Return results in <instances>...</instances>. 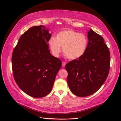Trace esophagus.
Returning <instances> with one entry per match:
<instances>
[{
  "label": "esophagus",
  "mask_w": 121,
  "mask_h": 121,
  "mask_svg": "<svg viewBox=\"0 0 121 121\" xmlns=\"http://www.w3.org/2000/svg\"><path fill=\"white\" fill-rule=\"evenodd\" d=\"M65 65H66V62H62V66L63 68H64L65 66Z\"/></svg>",
  "instance_id": "34e87169"
}]
</instances>
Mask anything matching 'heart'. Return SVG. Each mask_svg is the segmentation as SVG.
I'll use <instances>...</instances> for the list:
<instances>
[{
  "instance_id": "obj_1",
  "label": "heart",
  "mask_w": 121,
  "mask_h": 121,
  "mask_svg": "<svg viewBox=\"0 0 121 121\" xmlns=\"http://www.w3.org/2000/svg\"><path fill=\"white\" fill-rule=\"evenodd\" d=\"M48 44L55 56L59 55L61 51V47H62L63 53L66 57L75 60L85 53L88 47V39L84 34L68 29L59 32L55 38L51 37Z\"/></svg>"
}]
</instances>
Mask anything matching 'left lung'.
<instances>
[{"label": "left lung", "mask_w": 121, "mask_h": 121, "mask_svg": "<svg viewBox=\"0 0 121 121\" xmlns=\"http://www.w3.org/2000/svg\"><path fill=\"white\" fill-rule=\"evenodd\" d=\"M85 53L65 66L70 91L77 96H90L98 91L108 76L110 54L103 37L91 29L88 32Z\"/></svg>", "instance_id": "left-lung-1"}]
</instances>
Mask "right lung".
<instances>
[{
    "mask_svg": "<svg viewBox=\"0 0 121 121\" xmlns=\"http://www.w3.org/2000/svg\"><path fill=\"white\" fill-rule=\"evenodd\" d=\"M43 25L24 32L12 56L13 75L17 86L34 98L43 97L52 90L62 62L50 53L47 43L51 36Z\"/></svg>",
    "mask_w": 121,
    "mask_h": 121,
    "instance_id": "add662e5",
    "label": "right lung"
}]
</instances>
